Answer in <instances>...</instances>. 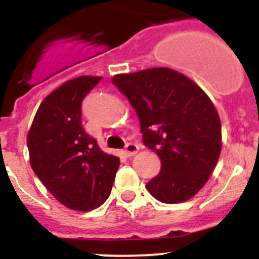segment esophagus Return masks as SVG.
Listing matches in <instances>:
<instances>
[{
  "label": "esophagus",
  "mask_w": 259,
  "mask_h": 259,
  "mask_svg": "<svg viewBox=\"0 0 259 259\" xmlns=\"http://www.w3.org/2000/svg\"><path fill=\"white\" fill-rule=\"evenodd\" d=\"M139 152V145L135 143H128L127 145H125V149H124V153L127 157H132V155H135L136 153Z\"/></svg>",
  "instance_id": "esophagus-1"
}]
</instances>
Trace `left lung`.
Returning a JSON list of instances; mask_svg holds the SVG:
<instances>
[{
	"instance_id": "obj_1",
	"label": "left lung",
	"mask_w": 259,
	"mask_h": 259,
	"mask_svg": "<svg viewBox=\"0 0 259 259\" xmlns=\"http://www.w3.org/2000/svg\"><path fill=\"white\" fill-rule=\"evenodd\" d=\"M140 119L145 146L161 158L146 189L164 203L189 200L202 188L222 149L221 119L202 89L171 68L113 77Z\"/></svg>"
}]
</instances>
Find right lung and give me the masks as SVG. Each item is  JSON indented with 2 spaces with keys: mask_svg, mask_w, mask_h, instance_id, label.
<instances>
[{
  "mask_svg": "<svg viewBox=\"0 0 259 259\" xmlns=\"http://www.w3.org/2000/svg\"><path fill=\"white\" fill-rule=\"evenodd\" d=\"M100 80L80 76L62 84L41 102L27 136L33 172L59 202L79 211L109 198L120 163L81 124V102Z\"/></svg>",
  "mask_w": 259,
  "mask_h": 259,
  "instance_id": "add662e5",
  "label": "right lung"
}]
</instances>
